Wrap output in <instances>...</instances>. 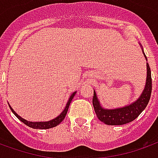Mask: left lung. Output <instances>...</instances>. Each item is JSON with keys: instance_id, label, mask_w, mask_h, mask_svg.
I'll list each match as a JSON object with an SVG mask.
<instances>
[{"instance_id": "1", "label": "left lung", "mask_w": 158, "mask_h": 158, "mask_svg": "<svg viewBox=\"0 0 158 158\" xmlns=\"http://www.w3.org/2000/svg\"><path fill=\"white\" fill-rule=\"evenodd\" d=\"M145 58H147L146 55ZM147 69H148V76H147V83L144 90L138 100L133 104H131L130 106H125L122 108L114 109V110H106L102 108L94 90L93 106L97 117L100 121L109 126H121L124 124L129 123L131 121H134L135 118L138 117V115L144 110V109L148 106L152 94V75H151L150 67L148 63H147Z\"/></svg>"}]
</instances>
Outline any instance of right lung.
Returning <instances> with one entry per match:
<instances>
[{"instance_id":"right-lung-1","label":"right lung","mask_w":158,"mask_h":158,"mask_svg":"<svg viewBox=\"0 0 158 158\" xmlns=\"http://www.w3.org/2000/svg\"><path fill=\"white\" fill-rule=\"evenodd\" d=\"M75 93L76 92H73V94H71V96H70L69 100V101H68L67 105H66L65 108H64V110H63V112H62L61 114L58 115V117H56L55 119H53V120H52V121H47V122H31V121H26V120L23 119L22 117H20L19 115H17V113L14 111L13 109L11 108L10 106H9V107H10V110L12 111V113H13L14 115H16V116L19 119L20 121H22V122H23L25 125H27V127H31V128H33V129H49V128H52V127L58 126V124L61 123L62 121H63V120L65 118V115H66V114H67L70 103H71V101H72V100H73V96L75 95Z\"/></svg>"}]
</instances>
